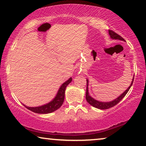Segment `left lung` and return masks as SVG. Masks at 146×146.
<instances>
[{"label": "left lung", "instance_id": "8db88e82", "mask_svg": "<svg viewBox=\"0 0 146 146\" xmlns=\"http://www.w3.org/2000/svg\"><path fill=\"white\" fill-rule=\"evenodd\" d=\"M108 34L110 36V38L113 39V40H121V41H125L124 39L122 38L121 36H120L119 34H117V33H115L114 31H111V30H109L108 31ZM134 77H135V75L133 78V81L131 82V84L130 85L128 88H127L123 94H122L121 96H119L118 98H116L115 100L110 101V102H101V101H97L96 99H94V98H92L91 96L89 95L88 93V80H86V82H87V87H86V99L87 102L90 105H91L92 106H93L94 107L99 108V109H101V110H105V109H108L111 107H113L115 105H116L117 103H118L120 101L123 99L125 95L127 94V92H129V89L131 87L132 84L133 83V80H134Z\"/></svg>", "mask_w": 146, "mask_h": 146}]
</instances>
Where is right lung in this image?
Instances as JSON below:
<instances>
[{
	"label": "right lung",
	"instance_id": "obj_1",
	"mask_svg": "<svg viewBox=\"0 0 146 146\" xmlns=\"http://www.w3.org/2000/svg\"><path fill=\"white\" fill-rule=\"evenodd\" d=\"M72 81V78H69L67 81L62 84L60 88L56 97L52 101H50L46 105H44L40 106H37V107H29L27 106L26 105H23L27 109L32 111V112L38 113V114H48V113H51L54 112L55 110L58 109L62 105L64 101L65 97V90L69 83Z\"/></svg>",
	"mask_w": 146,
	"mask_h": 146
}]
</instances>
